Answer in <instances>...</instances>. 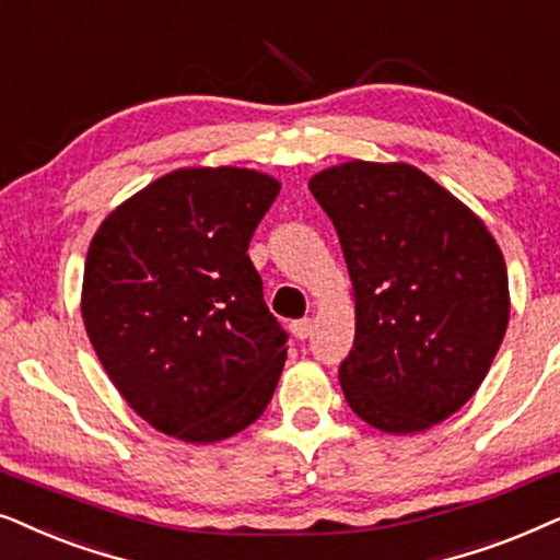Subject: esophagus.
I'll return each instance as SVG.
<instances>
[{"label":"esophagus","mask_w":560,"mask_h":560,"mask_svg":"<svg viewBox=\"0 0 560 560\" xmlns=\"http://www.w3.org/2000/svg\"><path fill=\"white\" fill-rule=\"evenodd\" d=\"M312 327H315V325H312L310 317L294 319V323H292V335H294L296 340H307L310 335H312Z\"/></svg>","instance_id":"34e87169"}]
</instances>
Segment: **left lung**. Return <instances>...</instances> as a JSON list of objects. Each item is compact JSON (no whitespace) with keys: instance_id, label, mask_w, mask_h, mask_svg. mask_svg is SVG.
<instances>
[{"instance_id":"obj_1","label":"left lung","mask_w":560,"mask_h":560,"mask_svg":"<svg viewBox=\"0 0 560 560\" xmlns=\"http://www.w3.org/2000/svg\"><path fill=\"white\" fill-rule=\"evenodd\" d=\"M355 294L340 363L353 412L394 435L466 405L502 346L510 289L487 225L409 163L350 161L312 176Z\"/></svg>"}]
</instances>
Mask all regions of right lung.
Returning <instances> with one entry per match:
<instances>
[{"mask_svg": "<svg viewBox=\"0 0 560 560\" xmlns=\"http://www.w3.org/2000/svg\"><path fill=\"white\" fill-rule=\"evenodd\" d=\"M248 168H182L96 230L81 315L104 371L155 430L225 441L256 422L287 361L250 237L279 197Z\"/></svg>", "mask_w": 560, "mask_h": 560, "instance_id": "obj_1", "label": "right lung"}]
</instances>
